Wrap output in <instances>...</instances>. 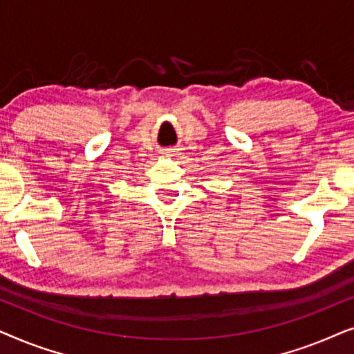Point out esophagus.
<instances>
[{"label": "esophagus", "instance_id": "1", "mask_svg": "<svg viewBox=\"0 0 354 354\" xmlns=\"http://www.w3.org/2000/svg\"><path fill=\"white\" fill-rule=\"evenodd\" d=\"M166 154H169V156H174V154H176V151H171V149H169Z\"/></svg>", "mask_w": 354, "mask_h": 354}]
</instances>
